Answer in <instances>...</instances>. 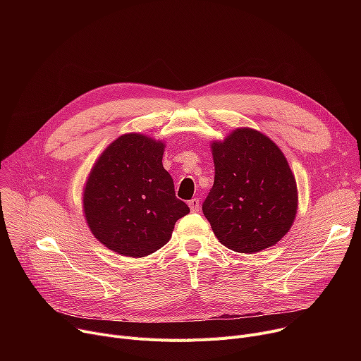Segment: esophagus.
<instances>
[{"label":"esophagus","mask_w":361,"mask_h":361,"mask_svg":"<svg viewBox=\"0 0 361 361\" xmlns=\"http://www.w3.org/2000/svg\"><path fill=\"white\" fill-rule=\"evenodd\" d=\"M199 199H192V200H188V206H190V211L192 212H197L199 211Z\"/></svg>","instance_id":"obj_1"}]
</instances>
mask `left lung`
<instances>
[{
	"mask_svg": "<svg viewBox=\"0 0 361 361\" xmlns=\"http://www.w3.org/2000/svg\"><path fill=\"white\" fill-rule=\"evenodd\" d=\"M211 146L215 180L202 211L216 238L249 255L276 244L290 231L298 204L287 158L269 137L247 127Z\"/></svg>",
	"mask_w": 361,
	"mask_h": 361,
	"instance_id": "8db88e82",
	"label": "left lung"
}]
</instances>
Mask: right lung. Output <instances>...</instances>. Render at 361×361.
<instances>
[{
    "instance_id": "1",
    "label": "right lung",
    "mask_w": 361,
    "mask_h": 361,
    "mask_svg": "<svg viewBox=\"0 0 361 361\" xmlns=\"http://www.w3.org/2000/svg\"><path fill=\"white\" fill-rule=\"evenodd\" d=\"M165 145L137 133L114 140L94 162L83 192L92 234L127 257L161 249L176 222L190 212L176 197L174 181L162 165Z\"/></svg>"
}]
</instances>
